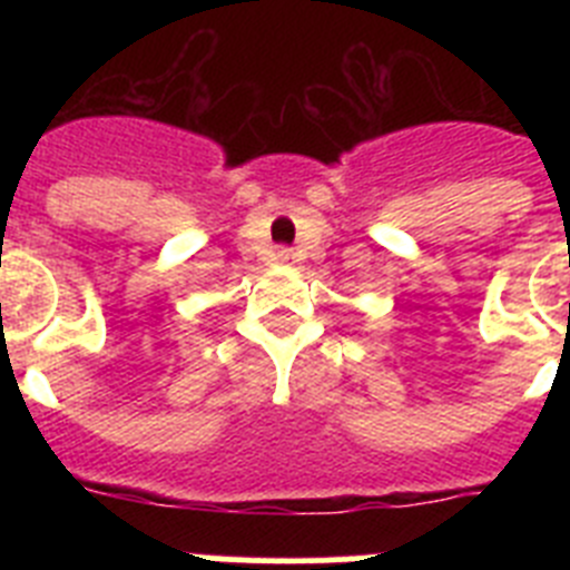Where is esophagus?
Returning a JSON list of instances; mask_svg holds the SVG:
<instances>
[{
  "label": "esophagus",
  "mask_w": 570,
  "mask_h": 570,
  "mask_svg": "<svg viewBox=\"0 0 570 570\" xmlns=\"http://www.w3.org/2000/svg\"><path fill=\"white\" fill-rule=\"evenodd\" d=\"M279 259L282 262H291V259H294V256H291V254H279Z\"/></svg>",
  "instance_id": "obj_1"
}]
</instances>
